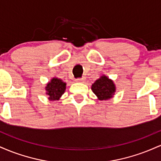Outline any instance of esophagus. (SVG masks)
<instances>
[{"label":"esophagus","instance_id":"obj_1","mask_svg":"<svg viewBox=\"0 0 161 161\" xmlns=\"http://www.w3.org/2000/svg\"><path fill=\"white\" fill-rule=\"evenodd\" d=\"M86 80L84 78H81V79H75V81L78 82H84V81Z\"/></svg>","mask_w":161,"mask_h":161}]
</instances>
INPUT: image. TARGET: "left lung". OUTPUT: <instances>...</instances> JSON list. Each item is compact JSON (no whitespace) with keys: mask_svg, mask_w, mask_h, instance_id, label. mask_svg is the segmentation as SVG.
<instances>
[{"mask_svg":"<svg viewBox=\"0 0 161 161\" xmlns=\"http://www.w3.org/2000/svg\"><path fill=\"white\" fill-rule=\"evenodd\" d=\"M92 90L100 101H106L112 98L116 92V86L108 76L101 75L92 84Z\"/></svg>","mask_w":161,"mask_h":161,"instance_id":"left-lung-1","label":"left lung"}]
</instances>
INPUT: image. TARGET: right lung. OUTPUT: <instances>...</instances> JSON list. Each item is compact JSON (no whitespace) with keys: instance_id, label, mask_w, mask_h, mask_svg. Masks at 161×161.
<instances>
[{"instance_id":"add662e5","label":"right lung","mask_w":161,"mask_h":161,"mask_svg":"<svg viewBox=\"0 0 161 161\" xmlns=\"http://www.w3.org/2000/svg\"><path fill=\"white\" fill-rule=\"evenodd\" d=\"M66 82H63L62 79L56 78L51 79V82L45 87L46 94L48 95L50 101H56L60 98L66 90Z\"/></svg>"}]
</instances>
